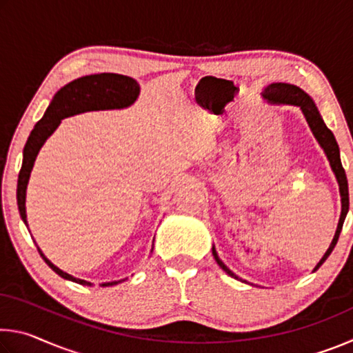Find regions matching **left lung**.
Segmentation results:
<instances>
[{"mask_svg":"<svg viewBox=\"0 0 353 353\" xmlns=\"http://www.w3.org/2000/svg\"><path fill=\"white\" fill-rule=\"evenodd\" d=\"M261 97H263V99H266L270 104L297 105L299 109L302 110L303 117H305L308 126H310V129H312V132L314 135V139L318 140L319 146L324 149L328 162H330V168L333 171L334 177H336V182L339 187V196H341V216H339L336 232H334V236L330 243V246H328L324 256L319 260L318 265L314 266L313 271H318L319 266L328 259V255L332 254V250L334 249V246H336L338 238H339V234H341V229H343V224L345 219V214H347V212H349V185H347V177H345V171L343 168L341 159H339L338 143H336V140H334V135L332 134V130L325 126L324 119H322L318 107H316V104H314V101L312 99V97H310L308 93L303 92L302 88H299L297 85H292V83H286V82H274V83H270L268 87H265V90L261 92ZM212 254L221 270H223L225 274H229L230 277L241 280L236 276V274L232 272L229 268H227L224 263L221 261L214 246L212 248Z\"/></svg>","mask_w":353,"mask_h":353,"instance_id":"left-lung-1","label":"left lung"}]
</instances>
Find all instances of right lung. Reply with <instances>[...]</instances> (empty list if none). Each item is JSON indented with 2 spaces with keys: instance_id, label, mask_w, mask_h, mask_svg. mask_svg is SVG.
<instances>
[{
  "instance_id": "obj_1",
  "label": "right lung",
  "mask_w": 353,
  "mask_h": 353,
  "mask_svg": "<svg viewBox=\"0 0 353 353\" xmlns=\"http://www.w3.org/2000/svg\"><path fill=\"white\" fill-rule=\"evenodd\" d=\"M140 94L139 82L129 76L115 74V73H101V74H88L77 77L67 85L59 90L54 98L51 99L50 105L45 112L43 118L35 124L31 135L23 149V163L19 174V185H17V204H19L20 216L23 223L28 225L26 219V188L31 177V171L34 168V162L37 154L45 145V141L54 134L59 124L63 118L77 115V113L92 112V110H119L132 105ZM154 248V244H152ZM41 259L45 260L52 271L59 274L65 280L79 283L83 286H92L87 280L73 277L68 272L59 270L56 265L46 259L37 246ZM152 252V249H151ZM126 279L113 280V282L101 283V286H113L124 282Z\"/></svg>"
}]
</instances>
